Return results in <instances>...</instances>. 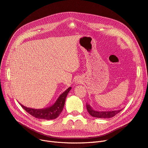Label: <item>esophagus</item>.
Wrapping results in <instances>:
<instances>
[{
	"mask_svg": "<svg viewBox=\"0 0 148 148\" xmlns=\"http://www.w3.org/2000/svg\"><path fill=\"white\" fill-rule=\"evenodd\" d=\"M75 84H80V80H79V79H76L75 80Z\"/></svg>",
	"mask_w": 148,
	"mask_h": 148,
	"instance_id": "esophagus-1",
	"label": "esophagus"
}]
</instances>
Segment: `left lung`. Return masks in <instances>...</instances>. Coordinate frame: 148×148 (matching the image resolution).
Instances as JSON below:
<instances>
[{"instance_id": "left-lung-1", "label": "left lung", "mask_w": 148, "mask_h": 148, "mask_svg": "<svg viewBox=\"0 0 148 148\" xmlns=\"http://www.w3.org/2000/svg\"><path fill=\"white\" fill-rule=\"evenodd\" d=\"M86 109L90 115L93 117L99 118H110L115 116L116 114L119 113L122 110H114V111H108V112H97L92 109L90 105L86 104Z\"/></svg>"}]
</instances>
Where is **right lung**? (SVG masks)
Returning <instances> with one entry per match:
<instances>
[{"label":"right lung","instance_id":"add662e5","mask_svg":"<svg viewBox=\"0 0 148 148\" xmlns=\"http://www.w3.org/2000/svg\"><path fill=\"white\" fill-rule=\"evenodd\" d=\"M71 89V87L68 88L60 96L56 102L52 106L45 109H34L27 108L21 104V106L27 113L36 118L48 120L56 119L62 112L64 105L66 97Z\"/></svg>","mask_w":148,"mask_h":148}]
</instances>
